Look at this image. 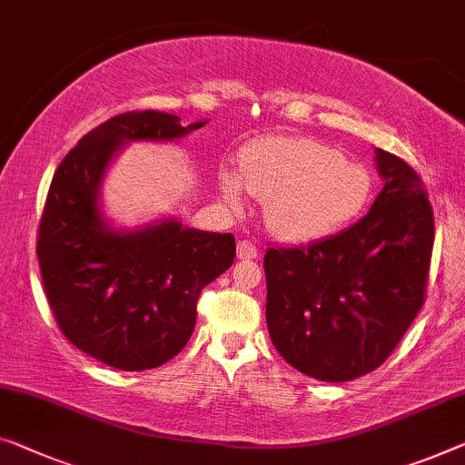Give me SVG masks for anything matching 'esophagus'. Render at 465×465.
Listing matches in <instances>:
<instances>
[{
    "mask_svg": "<svg viewBox=\"0 0 465 465\" xmlns=\"http://www.w3.org/2000/svg\"><path fill=\"white\" fill-rule=\"evenodd\" d=\"M237 257H239V260H255L257 247L249 241H239L237 242Z\"/></svg>",
    "mask_w": 465,
    "mask_h": 465,
    "instance_id": "obj_1",
    "label": "esophagus"
}]
</instances>
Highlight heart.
Returning a JSON list of instances; mask_svg holds the SVG:
<instances>
[{"mask_svg": "<svg viewBox=\"0 0 465 465\" xmlns=\"http://www.w3.org/2000/svg\"><path fill=\"white\" fill-rule=\"evenodd\" d=\"M218 187L239 210L245 191L262 199L268 231L287 242L324 239L360 218L374 191V178L339 149L297 134H268L239 153V173L223 168Z\"/></svg>", "mask_w": 465, "mask_h": 465, "instance_id": "b5f03b06", "label": "heart"}]
</instances>
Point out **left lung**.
Listing matches in <instances>:
<instances>
[{
  "instance_id": "1",
  "label": "left lung",
  "mask_w": 465,
  "mask_h": 465,
  "mask_svg": "<svg viewBox=\"0 0 465 465\" xmlns=\"http://www.w3.org/2000/svg\"><path fill=\"white\" fill-rule=\"evenodd\" d=\"M384 187L345 231L307 247H270L266 322L276 351L322 382L372 372L424 303L434 218L416 170L374 149Z\"/></svg>"
}]
</instances>
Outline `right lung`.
<instances>
[{
	"instance_id": "obj_1",
	"label": "right lung",
	"mask_w": 465,
	"mask_h": 465,
	"mask_svg": "<svg viewBox=\"0 0 465 465\" xmlns=\"http://www.w3.org/2000/svg\"><path fill=\"white\" fill-rule=\"evenodd\" d=\"M163 112H128L93 128L55 170L39 224L47 302L76 349L126 372L158 368L191 339L199 292L234 260L231 232L170 216L114 226L102 208L112 162L134 141L168 143L199 131Z\"/></svg>"
}]
</instances>
